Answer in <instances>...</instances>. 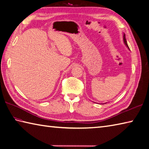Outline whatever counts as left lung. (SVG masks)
<instances>
[{"label": "left lung", "mask_w": 149, "mask_h": 149, "mask_svg": "<svg viewBox=\"0 0 149 149\" xmlns=\"http://www.w3.org/2000/svg\"><path fill=\"white\" fill-rule=\"evenodd\" d=\"M123 42H124V43H125V45H126V46L129 49V46H128V45H127V40H126V38H125V34H124L123 35Z\"/></svg>", "instance_id": "left-lung-1"}]
</instances>
